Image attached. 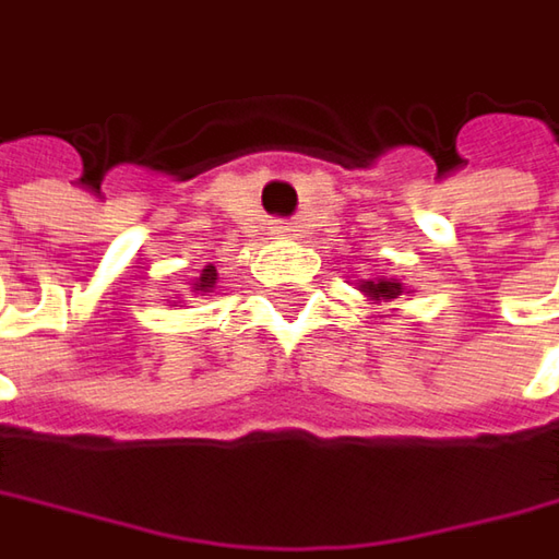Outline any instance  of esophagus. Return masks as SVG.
Masks as SVG:
<instances>
[{
    "mask_svg": "<svg viewBox=\"0 0 559 559\" xmlns=\"http://www.w3.org/2000/svg\"><path fill=\"white\" fill-rule=\"evenodd\" d=\"M272 233H275L278 239H290V236H297V227H294L290 221H275V224H272Z\"/></svg>",
    "mask_w": 559,
    "mask_h": 559,
    "instance_id": "34e87169",
    "label": "esophagus"
}]
</instances>
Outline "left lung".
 <instances>
[{"mask_svg":"<svg viewBox=\"0 0 559 559\" xmlns=\"http://www.w3.org/2000/svg\"><path fill=\"white\" fill-rule=\"evenodd\" d=\"M361 290H365L374 304H390V300H396V297H403V294H406V287H403L396 278L361 281Z\"/></svg>","mask_w":559,"mask_h":559,"instance_id":"8db88e82","label":"left lung"}]
</instances>
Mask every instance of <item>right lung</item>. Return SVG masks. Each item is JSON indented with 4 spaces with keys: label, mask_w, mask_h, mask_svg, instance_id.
Listing matches in <instances>:
<instances>
[{
    "label": "right lung",
    "mask_w": 559,
    "mask_h": 559,
    "mask_svg": "<svg viewBox=\"0 0 559 559\" xmlns=\"http://www.w3.org/2000/svg\"><path fill=\"white\" fill-rule=\"evenodd\" d=\"M214 284H217V269H214V265H204L201 278L194 281V294H211Z\"/></svg>",
    "instance_id": "add662e5"
}]
</instances>
